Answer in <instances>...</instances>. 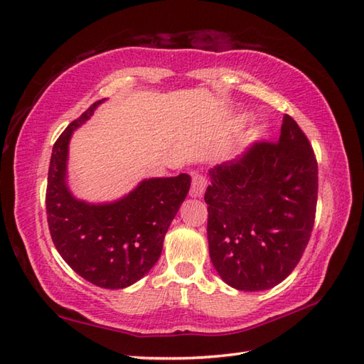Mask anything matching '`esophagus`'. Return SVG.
Returning <instances> with one entry per match:
<instances>
[{
	"label": "esophagus",
	"mask_w": 364,
	"mask_h": 364,
	"mask_svg": "<svg viewBox=\"0 0 364 364\" xmlns=\"http://www.w3.org/2000/svg\"><path fill=\"white\" fill-rule=\"evenodd\" d=\"M207 177L200 173H193L191 174V190H190V195L193 198H200L204 195V191L207 188Z\"/></svg>",
	"instance_id": "esophagus-1"
}]
</instances>
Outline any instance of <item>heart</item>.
I'll return each mask as SVG.
<instances>
[{"label": "heart", "mask_w": 364, "mask_h": 364, "mask_svg": "<svg viewBox=\"0 0 364 364\" xmlns=\"http://www.w3.org/2000/svg\"><path fill=\"white\" fill-rule=\"evenodd\" d=\"M262 134H263V127H257V129H255V135L260 136Z\"/></svg>", "instance_id": "obj_1"}]
</instances>
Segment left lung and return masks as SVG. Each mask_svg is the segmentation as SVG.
I'll list each match as a JSON object with an SVG mask.
<instances>
[{"label":"left lung","instance_id":"1","mask_svg":"<svg viewBox=\"0 0 364 364\" xmlns=\"http://www.w3.org/2000/svg\"><path fill=\"white\" fill-rule=\"evenodd\" d=\"M208 252L232 288L263 291L301 260L318 203V161L296 121L284 117L277 141H254L208 171Z\"/></svg>","mask_w":364,"mask_h":364}]
</instances>
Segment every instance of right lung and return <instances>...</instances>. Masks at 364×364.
I'll return each instance as SVG.
<instances>
[{"label":"right lung","mask_w":364,"mask_h":364,"mask_svg":"<svg viewBox=\"0 0 364 364\" xmlns=\"http://www.w3.org/2000/svg\"><path fill=\"white\" fill-rule=\"evenodd\" d=\"M102 101L92 104L54 143L46 218L53 243L70 268L96 287L118 289L135 284L157 263L165 233L188 195L191 177L146 179L110 204H87L73 196L67 187L71 134Z\"/></svg>","instance_id":"obj_1"}]
</instances>
